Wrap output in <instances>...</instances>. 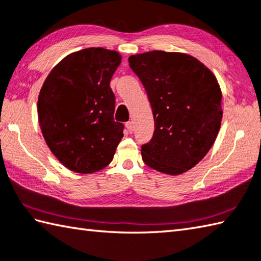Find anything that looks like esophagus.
<instances>
[{"label":"esophagus","mask_w":261,"mask_h":261,"mask_svg":"<svg viewBox=\"0 0 261 261\" xmlns=\"http://www.w3.org/2000/svg\"><path fill=\"white\" fill-rule=\"evenodd\" d=\"M126 127H127V130H128L129 133L133 132V122L132 121H127L126 122Z\"/></svg>","instance_id":"esophagus-1"}]
</instances>
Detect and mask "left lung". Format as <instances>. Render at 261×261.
Here are the masks:
<instances>
[{"instance_id": "8db88e82", "label": "left lung", "mask_w": 261, "mask_h": 261, "mask_svg": "<svg viewBox=\"0 0 261 261\" xmlns=\"http://www.w3.org/2000/svg\"><path fill=\"white\" fill-rule=\"evenodd\" d=\"M154 119L153 136L141 147L144 164L183 174L204 158L222 124V91L203 63L185 53L151 51L132 56Z\"/></svg>"}]
</instances>
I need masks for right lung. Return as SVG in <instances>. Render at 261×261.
I'll return each mask as SVG.
<instances>
[{"label":"right lung","mask_w":261,"mask_h":261,"mask_svg":"<svg viewBox=\"0 0 261 261\" xmlns=\"http://www.w3.org/2000/svg\"><path fill=\"white\" fill-rule=\"evenodd\" d=\"M120 61L116 51L84 48L62 59L44 82L37 101L39 127L68 169L92 174L114 159L124 125L114 119L110 81Z\"/></svg>","instance_id":"right-lung-1"}]
</instances>
